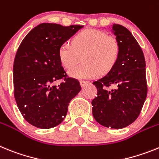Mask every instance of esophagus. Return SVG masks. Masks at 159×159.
I'll use <instances>...</instances> for the list:
<instances>
[{
  "label": "esophagus",
  "mask_w": 159,
  "mask_h": 159,
  "mask_svg": "<svg viewBox=\"0 0 159 159\" xmlns=\"http://www.w3.org/2000/svg\"><path fill=\"white\" fill-rule=\"evenodd\" d=\"M88 83H89V81H85V80H81V81H80V84H81V87L85 86V85Z\"/></svg>",
  "instance_id": "esophagus-1"
}]
</instances>
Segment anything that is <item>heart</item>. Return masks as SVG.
I'll use <instances>...</instances> for the list:
<instances>
[{
    "instance_id": "1",
    "label": "heart",
    "mask_w": 159,
    "mask_h": 159,
    "mask_svg": "<svg viewBox=\"0 0 159 159\" xmlns=\"http://www.w3.org/2000/svg\"><path fill=\"white\" fill-rule=\"evenodd\" d=\"M71 44L66 41L59 48V58L66 70L79 62H84L70 71V75L78 78H91L106 74L114 66L120 53L117 38L102 30L88 29L74 36Z\"/></svg>"
}]
</instances>
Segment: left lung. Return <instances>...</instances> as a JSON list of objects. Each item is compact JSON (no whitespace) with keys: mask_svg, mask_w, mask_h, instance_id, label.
<instances>
[{"mask_svg":"<svg viewBox=\"0 0 159 159\" xmlns=\"http://www.w3.org/2000/svg\"><path fill=\"white\" fill-rule=\"evenodd\" d=\"M113 30L119 41V56L112 70L93 82L98 93L92 101V113L101 125L121 129L137 119L146 98V61L127 29L114 24Z\"/></svg>","mask_w":159,"mask_h":159,"instance_id":"left-lung-1","label":"left lung"}]
</instances>
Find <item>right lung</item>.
<instances>
[{
	"label": "right lung",
	"mask_w": 159,
	"mask_h": 159,
	"mask_svg": "<svg viewBox=\"0 0 159 159\" xmlns=\"http://www.w3.org/2000/svg\"><path fill=\"white\" fill-rule=\"evenodd\" d=\"M82 25L42 23L25 36L13 63V92L16 105L29 123L49 129L64 120L72 98L81 90L78 80L61 66L59 48ZM62 80L58 86L53 81Z\"/></svg>",
	"instance_id": "add662e5"
}]
</instances>
